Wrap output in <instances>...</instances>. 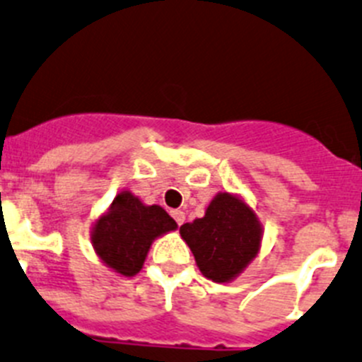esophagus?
<instances>
[{
	"label": "esophagus",
	"mask_w": 362,
	"mask_h": 362,
	"mask_svg": "<svg viewBox=\"0 0 362 362\" xmlns=\"http://www.w3.org/2000/svg\"><path fill=\"white\" fill-rule=\"evenodd\" d=\"M171 216H173V219L177 221L178 226H180V224L185 221V214L182 212V210H171Z\"/></svg>",
	"instance_id": "esophagus-1"
}]
</instances>
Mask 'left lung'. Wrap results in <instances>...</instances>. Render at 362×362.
I'll list each match as a JSON object with an SVG mask.
<instances>
[{
  "label": "left lung",
  "instance_id": "8db88e82",
  "mask_svg": "<svg viewBox=\"0 0 362 362\" xmlns=\"http://www.w3.org/2000/svg\"><path fill=\"white\" fill-rule=\"evenodd\" d=\"M180 235L202 274L216 283H228L258 255L262 224L244 199L219 192L202 219L182 224Z\"/></svg>",
  "mask_w": 362,
  "mask_h": 362
}]
</instances>
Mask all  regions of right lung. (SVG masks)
Wrapping results in <instances>:
<instances>
[{
    "label": "right lung",
    "instance_id": "1",
    "mask_svg": "<svg viewBox=\"0 0 362 362\" xmlns=\"http://www.w3.org/2000/svg\"><path fill=\"white\" fill-rule=\"evenodd\" d=\"M173 230L177 223L163 206L145 205L138 196L124 191L93 224L92 244L110 269L131 278L143 269L152 242Z\"/></svg>",
    "mask_w": 362,
    "mask_h": 362
}]
</instances>
